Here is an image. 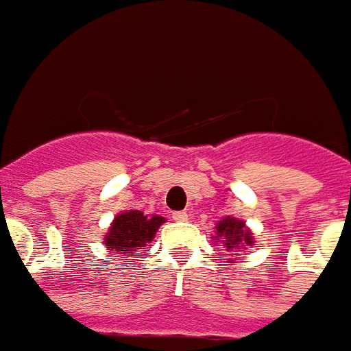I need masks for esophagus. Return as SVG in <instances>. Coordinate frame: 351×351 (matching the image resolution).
Wrapping results in <instances>:
<instances>
[{
	"label": "esophagus",
	"mask_w": 351,
	"mask_h": 351,
	"mask_svg": "<svg viewBox=\"0 0 351 351\" xmlns=\"http://www.w3.org/2000/svg\"><path fill=\"white\" fill-rule=\"evenodd\" d=\"M171 218L175 221H186L190 216H188V213H184V210H178V213L171 214Z\"/></svg>",
	"instance_id": "34e87169"
}]
</instances>
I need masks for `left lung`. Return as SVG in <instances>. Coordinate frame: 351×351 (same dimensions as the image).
Listing matches in <instances>:
<instances>
[{"mask_svg": "<svg viewBox=\"0 0 351 351\" xmlns=\"http://www.w3.org/2000/svg\"><path fill=\"white\" fill-rule=\"evenodd\" d=\"M214 241L223 244V248L228 252H235L239 248L252 246L254 244V237H252V231L246 228V223L243 220H237V218L228 216V218L218 221Z\"/></svg>", "mask_w": 351, "mask_h": 351, "instance_id": "obj_1", "label": "left lung"}]
</instances>
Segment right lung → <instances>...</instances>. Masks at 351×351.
Here are the masks:
<instances>
[{
  "label": "right lung",
  "instance_id": "obj_1",
  "mask_svg": "<svg viewBox=\"0 0 351 351\" xmlns=\"http://www.w3.org/2000/svg\"><path fill=\"white\" fill-rule=\"evenodd\" d=\"M165 221L161 216H145L141 210H125L118 214L108 233L103 239V244L107 250L112 252V256L123 254V256H133L138 248H143L146 243H152L156 231Z\"/></svg>",
  "mask_w": 351,
  "mask_h": 351
}]
</instances>
